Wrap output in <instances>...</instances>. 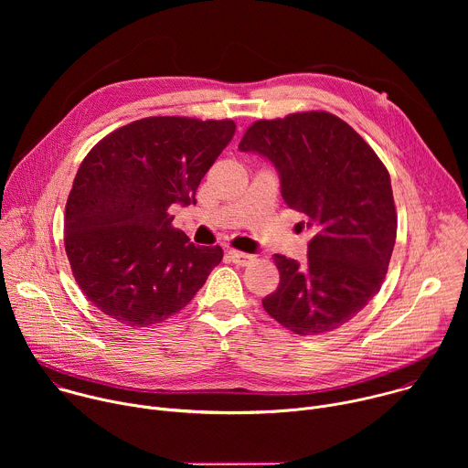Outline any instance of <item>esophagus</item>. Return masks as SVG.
<instances>
[{
  "label": "esophagus",
  "instance_id": "1",
  "mask_svg": "<svg viewBox=\"0 0 468 468\" xmlns=\"http://www.w3.org/2000/svg\"><path fill=\"white\" fill-rule=\"evenodd\" d=\"M228 255H229V259H231L235 264H240V266H248L250 262L255 261V255H251V253H242V251H237V250H229Z\"/></svg>",
  "mask_w": 468,
  "mask_h": 468
}]
</instances>
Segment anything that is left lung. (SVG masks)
Listing matches in <instances>:
<instances>
[{
	"mask_svg": "<svg viewBox=\"0 0 468 468\" xmlns=\"http://www.w3.org/2000/svg\"><path fill=\"white\" fill-rule=\"evenodd\" d=\"M239 150L274 165L285 204L313 231L305 262L274 255L282 280L264 311L298 335L341 327L376 296L388 269L396 209L387 168L345 120L324 111L259 120Z\"/></svg>",
	"mask_w": 468,
	"mask_h": 468,
	"instance_id": "8db88e82",
	"label": "left lung"
}]
</instances>
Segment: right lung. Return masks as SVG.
Returning a JSON list of instances; mask_svg holds the SVG:
<instances>
[{"label": "right lung", "instance_id": "1", "mask_svg": "<svg viewBox=\"0 0 468 468\" xmlns=\"http://www.w3.org/2000/svg\"><path fill=\"white\" fill-rule=\"evenodd\" d=\"M235 135L233 120L154 116L131 122L83 159L66 202L74 278L107 316L146 327L179 313L222 261L172 228L170 207L196 188Z\"/></svg>", "mask_w": 468, "mask_h": 468}]
</instances>
